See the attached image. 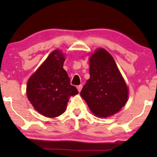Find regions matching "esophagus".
I'll return each mask as SVG.
<instances>
[{
	"label": "esophagus",
	"mask_w": 157,
	"mask_h": 157,
	"mask_svg": "<svg viewBox=\"0 0 157 157\" xmlns=\"http://www.w3.org/2000/svg\"><path fill=\"white\" fill-rule=\"evenodd\" d=\"M82 87H83L82 84L77 86V89H78V91H81V89H82Z\"/></svg>",
	"instance_id": "obj_1"
}]
</instances>
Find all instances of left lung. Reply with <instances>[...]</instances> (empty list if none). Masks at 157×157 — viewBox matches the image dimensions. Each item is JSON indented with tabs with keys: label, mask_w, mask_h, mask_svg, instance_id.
<instances>
[{
	"label": "left lung",
	"mask_w": 157,
	"mask_h": 157,
	"mask_svg": "<svg viewBox=\"0 0 157 157\" xmlns=\"http://www.w3.org/2000/svg\"><path fill=\"white\" fill-rule=\"evenodd\" d=\"M90 78L81 96L96 117H110L120 111L128 100V88L113 57L98 48L89 60Z\"/></svg>",
	"instance_id": "8db88e82"
}]
</instances>
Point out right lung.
Here are the masks:
<instances>
[{"instance_id":"add662e5","label":"right lung","mask_w":157,"mask_h":157,"mask_svg":"<svg viewBox=\"0 0 157 157\" xmlns=\"http://www.w3.org/2000/svg\"><path fill=\"white\" fill-rule=\"evenodd\" d=\"M64 61L61 51H54L27 83L28 98L34 109L46 117L61 115L69 96L78 93L76 88L71 85L70 78L63 68Z\"/></svg>"}]
</instances>
